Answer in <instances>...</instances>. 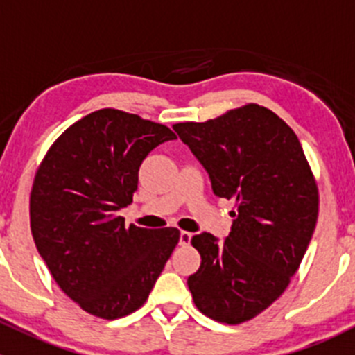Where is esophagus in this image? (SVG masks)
I'll return each mask as SVG.
<instances>
[{
  "instance_id": "34e87169",
  "label": "esophagus",
  "mask_w": 355,
  "mask_h": 355,
  "mask_svg": "<svg viewBox=\"0 0 355 355\" xmlns=\"http://www.w3.org/2000/svg\"><path fill=\"white\" fill-rule=\"evenodd\" d=\"M191 239H192L191 232H185V230L180 232V245H189L191 244Z\"/></svg>"
}]
</instances>
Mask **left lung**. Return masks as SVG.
<instances>
[{
    "mask_svg": "<svg viewBox=\"0 0 355 355\" xmlns=\"http://www.w3.org/2000/svg\"><path fill=\"white\" fill-rule=\"evenodd\" d=\"M173 128L209 173L214 194L235 200L225 242L206 232L192 237L200 266L189 290L204 316L241 324L268 309L299 270L320 211L316 178L295 132L264 106Z\"/></svg>",
    "mask_w": 355,
    "mask_h": 355,
    "instance_id": "1",
    "label": "left lung"
}]
</instances>
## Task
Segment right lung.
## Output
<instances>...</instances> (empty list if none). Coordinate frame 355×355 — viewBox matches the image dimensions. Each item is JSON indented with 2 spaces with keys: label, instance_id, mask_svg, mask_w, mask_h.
I'll return each instance as SVG.
<instances>
[{
  "label": "right lung",
  "instance_id": "add662e5",
  "mask_svg": "<svg viewBox=\"0 0 355 355\" xmlns=\"http://www.w3.org/2000/svg\"><path fill=\"white\" fill-rule=\"evenodd\" d=\"M177 135L139 114L105 108L67 128L42 157L31 191V230L58 287L85 313L116 320L148 300L180 241L118 216L146 156Z\"/></svg>",
  "mask_w": 355,
  "mask_h": 355
}]
</instances>
